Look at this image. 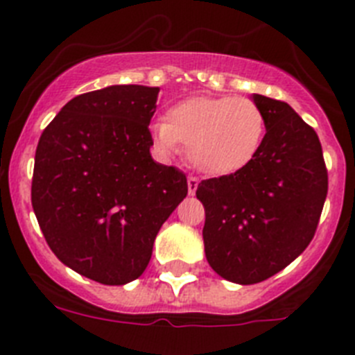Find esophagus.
<instances>
[{"label": "esophagus", "mask_w": 355, "mask_h": 355, "mask_svg": "<svg viewBox=\"0 0 355 355\" xmlns=\"http://www.w3.org/2000/svg\"><path fill=\"white\" fill-rule=\"evenodd\" d=\"M197 187H199V180L193 178V175H190V178H188V193L193 196V193L197 192Z\"/></svg>", "instance_id": "1"}]
</instances>
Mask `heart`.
<instances>
[{
  "instance_id": "1",
  "label": "heart",
  "mask_w": 355,
  "mask_h": 355,
  "mask_svg": "<svg viewBox=\"0 0 355 355\" xmlns=\"http://www.w3.org/2000/svg\"><path fill=\"white\" fill-rule=\"evenodd\" d=\"M266 119L249 97H190L168 110L167 121L150 126L156 150L172 156L180 144L202 174L231 175L245 168L265 140Z\"/></svg>"
}]
</instances>
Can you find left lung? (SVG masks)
Here are the masks:
<instances>
[{"label": "left lung", "mask_w": 355, "mask_h": 355, "mask_svg": "<svg viewBox=\"0 0 355 355\" xmlns=\"http://www.w3.org/2000/svg\"><path fill=\"white\" fill-rule=\"evenodd\" d=\"M266 133L256 158L236 174L200 181L209 266L225 281L256 284L306 250L327 197L318 135L288 103L252 94Z\"/></svg>", "instance_id": "1"}]
</instances>
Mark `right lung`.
Returning <instances> with one entry per match:
<instances>
[{
	"instance_id": "obj_1",
	"label": "right lung",
	"mask_w": 355,
	"mask_h": 355,
	"mask_svg": "<svg viewBox=\"0 0 355 355\" xmlns=\"http://www.w3.org/2000/svg\"><path fill=\"white\" fill-rule=\"evenodd\" d=\"M158 87L81 94L40 135L31 206L49 249L101 284L144 274L163 222L187 197V175L156 163L149 122Z\"/></svg>"
}]
</instances>
